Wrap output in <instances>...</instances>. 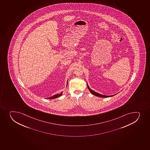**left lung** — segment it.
Listing matches in <instances>:
<instances>
[{"label":"left lung","instance_id":"8db88e82","mask_svg":"<svg viewBox=\"0 0 150 150\" xmlns=\"http://www.w3.org/2000/svg\"><path fill=\"white\" fill-rule=\"evenodd\" d=\"M87 86H88V89H89V91L91 92V93L93 95H95V96H96L97 97H102V98H108V97L113 96H114V95H115V94H114V95H109V96H108V95H103V94H101L99 93L98 92H95V91H93V90L91 89V88H89V86L88 85V83H87Z\"/></svg>","mask_w":150,"mask_h":150}]
</instances>
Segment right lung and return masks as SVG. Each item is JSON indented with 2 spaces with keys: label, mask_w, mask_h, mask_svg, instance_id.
Segmentation results:
<instances>
[{
  "label": "right lung",
  "mask_w": 150,
  "mask_h": 150,
  "mask_svg": "<svg viewBox=\"0 0 150 150\" xmlns=\"http://www.w3.org/2000/svg\"><path fill=\"white\" fill-rule=\"evenodd\" d=\"M67 83H68V80L67 81ZM62 95V92H61V93H58L56 94H55V95H53V96H52L50 97H49V98H48V99H55V98H58L59 97L61 96V95Z\"/></svg>",
  "instance_id": "right-lung-1"
}]
</instances>
